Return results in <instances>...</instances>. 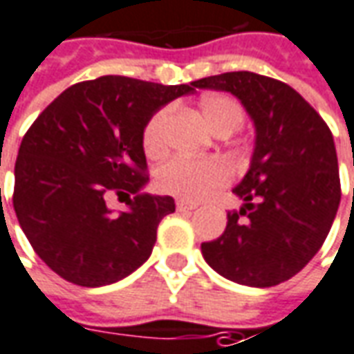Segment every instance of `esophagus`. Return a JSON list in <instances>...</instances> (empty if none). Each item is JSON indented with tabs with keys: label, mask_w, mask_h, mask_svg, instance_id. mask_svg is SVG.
<instances>
[{
	"label": "esophagus",
	"mask_w": 354,
	"mask_h": 354,
	"mask_svg": "<svg viewBox=\"0 0 354 354\" xmlns=\"http://www.w3.org/2000/svg\"><path fill=\"white\" fill-rule=\"evenodd\" d=\"M176 209L178 211H194V209H197V203L184 201V199H176Z\"/></svg>",
	"instance_id": "34e87169"
}]
</instances>
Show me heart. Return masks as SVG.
Instances as JSON below:
<instances>
[{"label": "heart", "mask_w": 354, "mask_h": 354, "mask_svg": "<svg viewBox=\"0 0 354 354\" xmlns=\"http://www.w3.org/2000/svg\"><path fill=\"white\" fill-rule=\"evenodd\" d=\"M201 115L212 132L237 130L243 124L245 111L241 103L230 95H209L201 101ZM170 109H159L143 130V149L149 157H160L167 149V126ZM232 169L220 159H185L176 157L162 165L157 174V184L162 192L184 199H205L216 189L230 184Z\"/></svg>", "instance_id": "obj_1"}]
</instances>
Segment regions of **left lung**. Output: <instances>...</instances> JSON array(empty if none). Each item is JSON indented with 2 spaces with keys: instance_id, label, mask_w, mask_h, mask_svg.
Returning a JSON list of instances; mask_svg holds the SVG:
<instances>
[{
  "instance_id": "left-lung-1",
  "label": "left lung",
  "mask_w": 354,
  "mask_h": 354,
  "mask_svg": "<svg viewBox=\"0 0 354 354\" xmlns=\"http://www.w3.org/2000/svg\"><path fill=\"white\" fill-rule=\"evenodd\" d=\"M195 88L230 91L254 124L251 167L234 194L224 234L201 243L212 270L228 280L272 288L303 270L332 228L341 201L333 136L288 84L263 74L224 73Z\"/></svg>"
}]
</instances>
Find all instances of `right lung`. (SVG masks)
<instances>
[{
	"mask_svg": "<svg viewBox=\"0 0 354 354\" xmlns=\"http://www.w3.org/2000/svg\"><path fill=\"white\" fill-rule=\"evenodd\" d=\"M194 90V82L101 76L66 88L28 128L13 207L32 249L61 278L101 288L149 259L159 222L176 205L142 194L149 180L143 130L160 107ZM109 194L126 196L129 209L111 212Z\"/></svg>",
	"mask_w": 354,
	"mask_h": 354,
	"instance_id": "add662e5",
	"label": "right lung"
}]
</instances>
